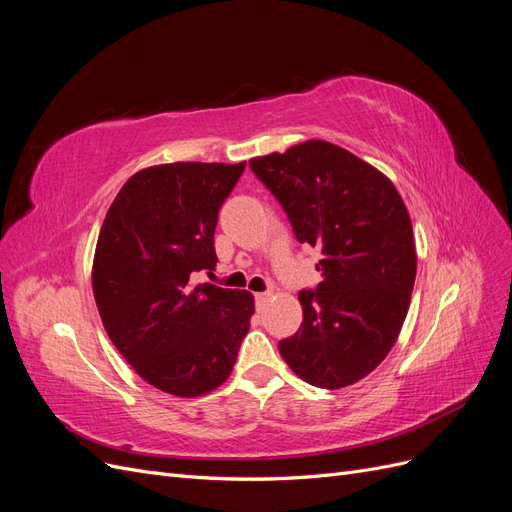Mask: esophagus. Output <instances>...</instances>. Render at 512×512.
Returning <instances> with one entry per match:
<instances>
[{"label":"esophagus","instance_id":"34e87169","mask_svg":"<svg viewBox=\"0 0 512 512\" xmlns=\"http://www.w3.org/2000/svg\"><path fill=\"white\" fill-rule=\"evenodd\" d=\"M254 299H256L258 309H262V307H265V303L271 299V292H256Z\"/></svg>","mask_w":512,"mask_h":512}]
</instances>
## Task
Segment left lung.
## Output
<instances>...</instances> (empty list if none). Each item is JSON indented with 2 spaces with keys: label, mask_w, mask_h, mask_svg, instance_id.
Segmentation results:
<instances>
[{
  "label": "left lung",
  "mask_w": 512,
  "mask_h": 512,
  "mask_svg": "<svg viewBox=\"0 0 512 512\" xmlns=\"http://www.w3.org/2000/svg\"><path fill=\"white\" fill-rule=\"evenodd\" d=\"M299 243L318 247L322 282L301 290L303 322L277 348L318 389L371 374L406 320L416 277L408 209L389 177L350 151L307 141L250 160Z\"/></svg>",
  "instance_id": "8db88e82"
}]
</instances>
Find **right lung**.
Masks as SVG:
<instances>
[{
	"label": "right lung",
	"mask_w": 512,
	"mask_h": 512,
	"mask_svg": "<svg viewBox=\"0 0 512 512\" xmlns=\"http://www.w3.org/2000/svg\"><path fill=\"white\" fill-rule=\"evenodd\" d=\"M245 162L160 164L132 175L108 209L94 256L104 329L138 376L177 397L230 376L250 331L247 290L192 284L213 271V232Z\"/></svg>",
	"instance_id": "1"
}]
</instances>
